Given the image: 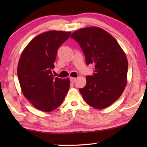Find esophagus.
Segmentation results:
<instances>
[{
	"label": "esophagus",
	"instance_id": "1",
	"mask_svg": "<svg viewBox=\"0 0 147 147\" xmlns=\"http://www.w3.org/2000/svg\"><path fill=\"white\" fill-rule=\"evenodd\" d=\"M69 79H70V81H71V82H72V83H74V82L76 81V80H77V78L71 77L69 78Z\"/></svg>",
	"mask_w": 147,
	"mask_h": 147
}]
</instances>
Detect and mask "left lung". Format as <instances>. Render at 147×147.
Listing matches in <instances>:
<instances>
[{
    "mask_svg": "<svg viewBox=\"0 0 147 147\" xmlns=\"http://www.w3.org/2000/svg\"><path fill=\"white\" fill-rule=\"evenodd\" d=\"M71 37L80 44L87 65H94L93 76L86 77L80 88L84 101L96 109H104L116 101L127 84L128 61L117 41L97 27L76 31Z\"/></svg>",
    "mask_w": 147,
    "mask_h": 147,
    "instance_id": "1",
    "label": "left lung"
}]
</instances>
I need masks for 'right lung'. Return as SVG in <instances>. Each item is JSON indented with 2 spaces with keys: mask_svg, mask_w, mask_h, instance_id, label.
<instances>
[{
  "mask_svg": "<svg viewBox=\"0 0 147 147\" xmlns=\"http://www.w3.org/2000/svg\"><path fill=\"white\" fill-rule=\"evenodd\" d=\"M71 32L49 31L39 34L26 46L20 57L17 75L23 95L34 107L51 112L63 102L69 88V79L55 78L57 51Z\"/></svg>",
  "mask_w": 147,
  "mask_h": 147,
  "instance_id": "obj_1",
  "label": "right lung"
}]
</instances>
